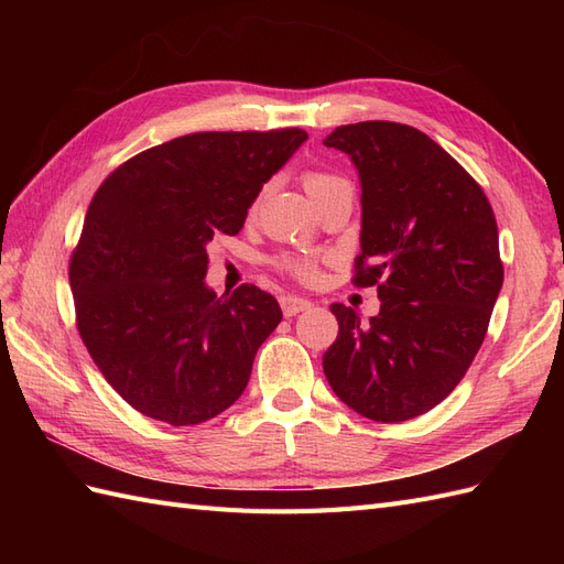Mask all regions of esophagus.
Segmentation results:
<instances>
[{
	"label": "esophagus",
	"mask_w": 564,
	"mask_h": 564,
	"mask_svg": "<svg viewBox=\"0 0 564 564\" xmlns=\"http://www.w3.org/2000/svg\"><path fill=\"white\" fill-rule=\"evenodd\" d=\"M280 305H282V313L286 317H294V315H299L303 311H308L313 303L308 299H301V296H294V294H284V296H280Z\"/></svg>",
	"instance_id": "esophagus-1"
}]
</instances>
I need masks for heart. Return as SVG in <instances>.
<instances>
[{"instance_id": "b5f03b06", "label": "heart", "mask_w": 564, "mask_h": 564, "mask_svg": "<svg viewBox=\"0 0 564 564\" xmlns=\"http://www.w3.org/2000/svg\"><path fill=\"white\" fill-rule=\"evenodd\" d=\"M334 181H338V176H332L327 172H317V169H311V172L303 174V185H305V191H308L311 195L317 193L319 187L329 185ZM275 263H278V268L292 272V275L299 278V280H313L317 275V265H315L313 259H308V256L284 253V256H280Z\"/></svg>"}]
</instances>
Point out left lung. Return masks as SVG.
<instances>
[{
	"label": "left lung",
	"instance_id": "left-lung-1",
	"mask_svg": "<svg viewBox=\"0 0 564 564\" xmlns=\"http://www.w3.org/2000/svg\"><path fill=\"white\" fill-rule=\"evenodd\" d=\"M362 185L355 286L381 313L332 303L338 336L322 355L340 402L381 423L429 412L464 379L503 284L499 230L482 187L423 131L398 122L336 127Z\"/></svg>",
	"mask_w": 564,
	"mask_h": 564
}]
</instances>
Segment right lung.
<instances>
[{"instance_id":"obj_1","label":"right lung","mask_w":564,"mask_h":564,"mask_svg":"<svg viewBox=\"0 0 564 564\" xmlns=\"http://www.w3.org/2000/svg\"><path fill=\"white\" fill-rule=\"evenodd\" d=\"M303 129L199 131L119 164L96 191L70 259L77 329L135 412L197 425L242 395L282 319L263 289L204 284L214 235H237Z\"/></svg>"}]
</instances>
